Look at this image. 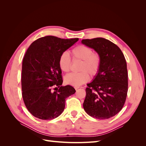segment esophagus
<instances>
[{"label":"esophagus","mask_w":146,"mask_h":146,"mask_svg":"<svg viewBox=\"0 0 146 146\" xmlns=\"http://www.w3.org/2000/svg\"><path fill=\"white\" fill-rule=\"evenodd\" d=\"M79 88H80V86H74V88H75V90H76L78 89Z\"/></svg>","instance_id":"obj_1"}]
</instances>
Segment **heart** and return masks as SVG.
<instances>
[{
    "instance_id": "heart-1",
    "label": "heart",
    "mask_w": 146,
    "mask_h": 146,
    "mask_svg": "<svg viewBox=\"0 0 146 146\" xmlns=\"http://www.w3.org/2000/svg\"><path fill=\"white\" fill-rule=\"evenodd\" d=\"M74 61H81L78 68V73H71L64 77V82L74 86H79L89 81L90 77H95L99 74L102 65V58L99 54L93 52L92 48L78 45L72 50ZM58 64L61 70L69 72L71 69L72 61L68 52L61 53L58 59Z\"/></svg>"
}]
</instances>
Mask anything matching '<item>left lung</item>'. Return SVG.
I'll return each mask as SVG.
<instances>
[{
  "mask_svg": "<svg viewBox=\"0 0 146 146\" xmlns=\"http://www.w3.org/2000/svg\"><path fill=\"white\" fill-rule=\"evenodd\" d=\"M82 42L100 54L102 65L98 76L86 88L83 108L99 119L115 116L123 108L128 91L126 60L119 47L103 38L83 39Z\"/></svg>",
  "mask_w": 146,
  "mask_h": 146,
  "instance_id": "8db88e82",
  "label": "left lung"
}]
</instances>
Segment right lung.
I'll return each mask as SVG.
<instances>
[{
    "label": "right lung",
    "instance_id": "obj_1",
    "mask_svg": "<svg viewBox=\"0 0 146 146\" xmlns=\"http://www.w3.org/2000/svg\"><path fill=\"white\" fill-rule=\"evenodd\" d=\"M78 41V38L46 36L33 42L26 52L22 66V96L25 107L35 117L51 120L59 116L66 99L76 92L72 86H61L58 59L61 53Z\"/></svg>",
    "mask_w": 146,
    "mask_h": 146
}]
</instances>
